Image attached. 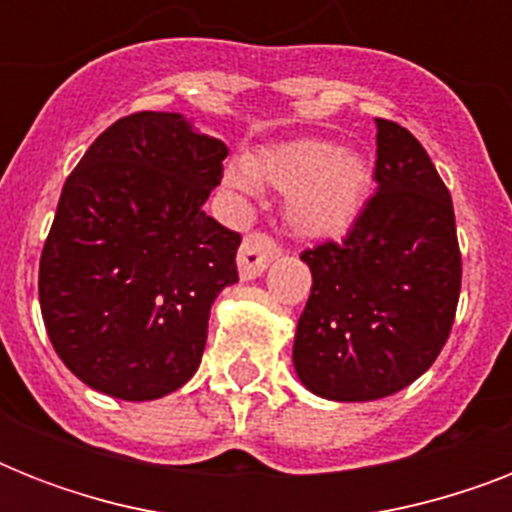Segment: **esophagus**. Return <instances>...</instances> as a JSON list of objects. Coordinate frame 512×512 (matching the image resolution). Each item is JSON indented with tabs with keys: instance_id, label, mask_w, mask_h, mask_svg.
<instances>
[{
	"instance_id": "34e87169",
	"label": "esophagus",
	"mask_w": 512,
	"mask_h": 512,
	"mask_svg": "<svg viewBox=\"0 0 512 512\" xmlns=\"http://www.w3.org/2000/svg\"><path fill=\"white\" fill-rule=\"evenodd\" d=\"M273 257H279V247L268 233H249L247 239L241 241L239 249V276L241 281H252L263 276Z\"/></svg>"
}]
</instances>
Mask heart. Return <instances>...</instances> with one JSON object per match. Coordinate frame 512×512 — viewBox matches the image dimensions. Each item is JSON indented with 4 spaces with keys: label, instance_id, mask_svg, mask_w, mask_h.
<instances>
[{
    "label": "heart",
    "instance_id": "1",
    "mask_svg": "<svg viewBox=\"0 0 512 512\" xmlns=\"http://www.w3.org/2000/svg\"><path fill=\"white\" fill-rule=\"evenodd\" d=\"M228 185L249 191L265 183L287 193V225L313 241L340 239L358 223L372 191V167L358 151L332 140L300 138L260 148L233 164Z\"/></svg>",
    "mask_w": 512,
    "mask_h": 512
}]
</instances>
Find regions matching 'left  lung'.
<instances>
[{
    "label": "left lung",
    "instance_id": "8db88e82",
    "mask_svg": "<svg viewBox=\"0 0 512 512\" xmlns=\"http://www.w3.org/2000/svg\"><path fill=\"white\" fill-rule=\"evenodd\" d=\"M377 193L337 244L305 249L311 297L292 361L329 401H374L412 385L452 332L462 257L452 196L428 151L377 119Z\"/></svg>",
    "mask_w": 512,
    "mask_h": 512
}]
</instances>
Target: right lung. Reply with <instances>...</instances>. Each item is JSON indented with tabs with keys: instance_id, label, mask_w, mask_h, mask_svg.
<instances>
[{
	"instance_id": "add662e5",
	"label": "right lung",
	"mask_w": 512,
	"mask_h": 512,
	"mask_svg": "<svg viewBox=\"0 0 512 512\" xmlns=\"http://www.w3.org/2000/svg\"><path fill=\"white\" fill-rule=\"evenodd\" d=\"M223 140L140 111L100 135L60 193L39 260L52 348L98 393L154 401L191 380L241 236L204 212Z\"/></svg>"
}]
</instances>
